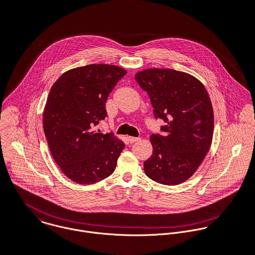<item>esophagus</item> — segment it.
I'll return each instance as SVG.
<instances>
[{"label": "esophagus", "instance_id": "1", "mask_svg": "<svg viewBox=\"0 0 255 255\" xmlns=\"http://www.w3.org/2000/svg\"><path fill=\"white\" fill-rule=\"evenodd\" d=\"M140 138L139 137H134V136H128V140L130 143H133V142H136L138 141Z\"/></svg>", "mask_w": 255, "mask_h": 255}]
</instances>
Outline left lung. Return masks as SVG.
Returning <instances> with one entry per match:
<instances>
[{"label": "left lung", "instance_id": "obj_1", "mask_svg": "<svg viewBox=\"0 0 255 255\" xmlns=\"http://www.w3.org/2000/svg\"><path fill=\"white\" fill-rule=\"evenodd\" d=\"M153 107L154 118L165 125L152 133V155L144 161L145 174L163 185L190 178L210 149L214 112L204 85L195 77L172 69H147L135 74Z\"/></svg>", "mask_w": 255, "mask_h": 255}]
</instances>
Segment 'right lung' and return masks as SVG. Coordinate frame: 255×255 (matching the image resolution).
Listing matches in <instances>:
<instances>
[{"label": "right lung", "mask_w": 255, "mask_h": 255, "mask_svg": "<svg viewBox=\"0 0 255 255\" xmlns=\"http://www.w3.org/2000/svg\"><path fill=\"white\" fill-rule=\"evenodd\" d=\"M126 74L115 65L91 64L63 73L50 89L44 134L57 165L78 184H94L116 169L125 143L96 127L107 117L110 93Z\"/></svg>", "instance_id": "obj_1"}]
</instances>
